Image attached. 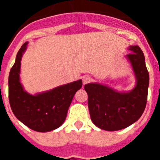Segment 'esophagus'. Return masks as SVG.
Segmentation results:
<instances>
[{"mask_svg":"<svg viewBox=\"0 0 160 160\" xmlns=\"http://www.w3.org/2000/svg\"><path fill=\"white\" fill-rule=\"evenodd\" d=\"M90 81V78L89 77V76H84V77L82 78V82L84 85L88 83Z\"/></svg>","mask_w":160,"mask_h":160,"instance_id":"esophagus-1","label":"esophagus"}]
</instances>
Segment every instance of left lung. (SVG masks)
Here are the masks:
<instances>
[{
    "label": "left lung",
    "mask_w": 160,
    "mask_h": 160,
    "mask_svg": "<svg viewBox=\"0 0 160 160\" xmlns=\"http://www.w3.org/2000/svg\"><path fill=\"white\" fill-rule=\"evenodd\" d=\"M128 49L131 53L126 55V58L131 63L135 77L132 90L118 91L96 82L85 85L90 118L100 129L114 131L128 128L140 118L146 107L149 73L145 58L138 46H131Z\"/></svg>",
    "instance_id": "obj_1"
}]
</instances>
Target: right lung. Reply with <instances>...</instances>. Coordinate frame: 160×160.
<instances>
[{
    "instance_id": "obj_1",
    "label": "right lung",
    "mask_w": 160,
    "mask_h": 160,
    "mask_svg": "<svg viewBox=\"0 0 160 160\" xmlns=\"http://www.w3.org/2000/svg\"><path fill=\"white\" fill-rule=\"evenodd\" d=\"M29 42L19 49L8 76V98L12 113L28 128L38 132H48L62 125L73 98L82 81L62 85L52 90L30 94L21 83V62Z\"/></svg>"
}]
</instances>
